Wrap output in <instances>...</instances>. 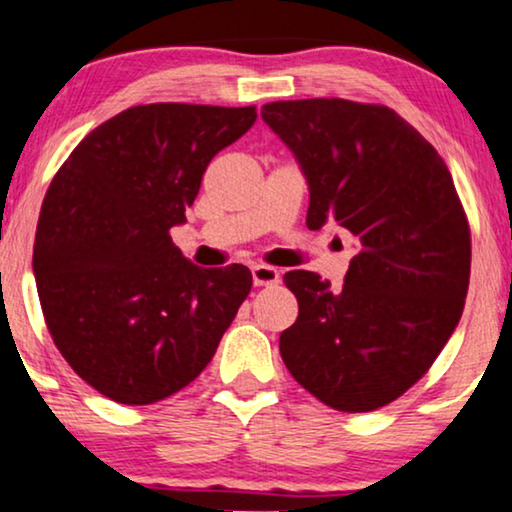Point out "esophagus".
I'll return each instance as SVG.
<instances>
[{"mask_svg":"<svg viewBox=\"0 0 512 512\" xmlns=\"http://www.w3.org/2000/svg\"><path fill=\"white\" fill-rule=\"evenodd\" d=\"M252 271V283L255 285H276L281 281V271L269 267V264H255Z\"/></svg>","mask_w":512,"mask_h":512,"instance_id":"1","label":"esophagus"}]
</instances>
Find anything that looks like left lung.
I'll return each instance as SVG.
<instances>
[{
	"mask_svg": "<svg viewBox=\"0 0 512 512\" xmlns=\"http://www.w3.org/2000/svg\"><path fill=\"white\" fill-rule=\"evenodd\" d=\"M262 119L309 185L306 227L358 238L342 290L288 271L299 316L281 332L292 377L339 412H372L424 377L459 325L470 229L445 161L384 105L269 102Z\"/></svg>",
	"mask_w": 512,
	"mask_h": 512,
	"instance_id": "left-lung-1",
	"label": "left lung"
}]
</instances>
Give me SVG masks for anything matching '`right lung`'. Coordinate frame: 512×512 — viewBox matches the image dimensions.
Instances as JSON below:
<instances>
[{
	"label": "right lung",
	"mask_w": 512,
	"mask_h": 512,
	"mask_svg": "<svg viewBox=\"0 0 512 512\" xmlns=\"http://www.w3.org/2000/svg\"><path fill=\"white\" fill-rule=\"evenodd\" d=\"M255 119V107L124 109L51 180L32 257L39 302L63 358L114 403L152 405L194 381L248 297V269L196 267L170 229Z\"/></svg>",
	"instance_id": "1"
}]
</instances>
